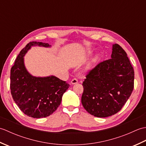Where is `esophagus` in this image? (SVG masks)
<instances>
[{
  "label": "esophagus",
  "mask_w": 146,
  "mask_h": 146,
  "mask_svg": "<svg viewBox=\"0 0 146 146\" xmlns=\"http://www.w3.org/2000/svg\"><path fill=\"white\" fill-rule=\"evenodd\" d=\"M71 84H73V85L76 84V83H78V80H77L76 78H73V79L71 81Z\"/></svg>",
  "instance_id": "34e87169"
}]
</instances>
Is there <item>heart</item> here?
I'll return each instance as SVG.
<instances>
[{
	"label": "heart",
	"instance_id": "heart-1",
	"mask_svg": "<svg viewBox=\"0 0 146 146\" xmlns=\"http://www.w3.org/2000/svg\"><path fill=\"white\" fill-rule=\"evenodd\" d=\"M98 58V56H96V57H95V58L94 59V61H96V60H97ZM91 66H92V64H89V65H88V67H87V68H88V69H90V68H91Z\"/></svg>",
	"mask_w": 146,
	"mask_h": 146
}]
</instances>
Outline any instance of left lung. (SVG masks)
Masks as SVG:
<instances>
[{
	"mask_svg": "<svg viewBox=\"0 0 146 146\" xmlns=\"http://www.w3.org/2000/svg\"><path fill=\"white\" fill-rule=\"evenodd\" d=\"M134 71L125 51L112 45L111 59L97 64L83 82L82 104L97 117H107L122 109L134 89Z\"/></svg>",
	"mask_w": 146,
	"mask_h": 146,
	"instance_id": "1",
	"label": "left lung"
}]
</instances>
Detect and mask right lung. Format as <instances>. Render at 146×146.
I'll list each match as a JSON object with an SVG mask.
<instances>
[{"label": "right lung", "instance_id": "right-lung-1", "mask_svg": "<svg viewBox=\"0 0 146 146\" xmlns=\"http://www.w3.org/2000/svg\"><path fill=\"white\" fill-rule=\"evenodd\" d=\"M50 48L48 43L33 41L19 54L11 70V92L15 103L27 116L40 119L50 115L60 106L69 84L54 76L36 77L26 70L24 56L32 46Z\"/></svg>", "mask_w": 146, "mask_h": 146}]
</instances>
